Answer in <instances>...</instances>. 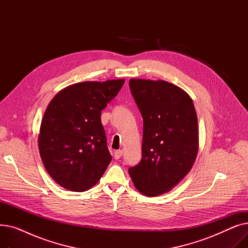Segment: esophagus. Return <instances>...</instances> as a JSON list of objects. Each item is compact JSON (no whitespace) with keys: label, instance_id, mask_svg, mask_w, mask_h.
<instances>
[{"label":"esophagus","instance_id":"1","mask_svg":"<svg viewBox=\"0 0 248 248\" xmlns=\"http://www.w3.org/2000/svg\"><path fill=\"white\" fill-rule=\"evenodd\" d=\"M122 155H123V151L122 150H119V151H115L114 152V159L115 160L121 159Z\"/></svg>","mask_w":248,"mask_h":248}]
</instances>
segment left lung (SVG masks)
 <instances>
[{"label":"left lung","instance_id":"1","mask_svg":"<svg viewBox=\"0 0 248 248\" xmlns=\"http://www.w3.org/2000/svg\"><path fill=\"white\" fill-rule=\"evenodd\" d=\"M129 88L144 121V134L141 160L128 173L142 195L159 196L175 187L196 160V110L186 91L170 82L133 78Z\"/></svg>","mask_w":248,"mask_h":248}]
</instances>
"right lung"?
Segmentation results:
<instances>
[{
  "label": "right lung",
  "instance_id": "right-lung-1",
  "mask_svg": "<svg viewBox=\"0 0 248 248\" xmlns=\"http://www.w3.org/2000/svg\"><path fill=\"white\" fill-rule=\"evenodd\" d=\"M124 83V79L75 83L48 104L38 146L46 171L61 187L86 191L107 170L111 155L100 114Z\"/></svg>",
  "mask_w": 248,
  "mask_h": 248
}]
</instances>
